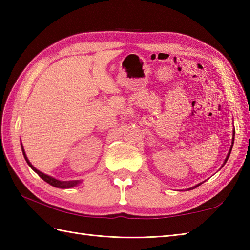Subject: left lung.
Here are the masks:
<instances>
[{
    "label": "left lung",
    "mask_w": 250,
    "mask_h": 250,
    "mask_svg": "<svg viewBox=\"0 0 250 250\" xmlns=\"http://www.w3.org/2000/svg\"><path fill=\"white\" fill-rule=\"evenodd\" d=\"M234 134H235V132L233 131V139H232V145H231V148H230V150H229V152H228V156H227V158H226V160H225V162H224V164H222V167L225 166L226 164V162L228 161V159H229V156H230V153H231V150H232V147H233V143H234ZM202 184V183H201ZM201 184H199V185H196V186H194V187H192V188H190V189H194V188H196L198 187V186H200Z\"/></svg>",
    "instance_id": "left-lung-1"
}]
</instances>
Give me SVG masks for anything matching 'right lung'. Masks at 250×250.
<instances>
[{"label": "right lung", "instance_id": "add662e5", "mask_svg": "<svg viewBox=\"0 0 250 250\" xmlns=\"http://www.w3.org/2000/svg\"><path fill=\"white\" fill-rule=\"evenodd\" d=\"M21 149H22V153H23V156H24L25 161H26V163L29 164L30 167H31L32 169H33V171H34L37 175H39V176H40L42 179H44L45 182H46V183H48L49 185L54 186V187H57V188L66 189V188L75 187V186H77L79 183H81V180H66V182H62V180L56 179V178H54V177L48 176V175H46V174H44V173H42L41 171H39V169L35 168L33 166H32L31 162L29 161V159L26 158V156H25V152H24V149H23V146H22V145H21Z\"/></svg>", "mask_w": 250, "mask_h": 250}]
</instances>
